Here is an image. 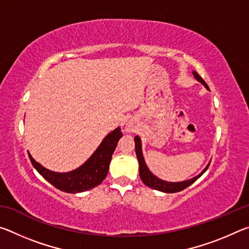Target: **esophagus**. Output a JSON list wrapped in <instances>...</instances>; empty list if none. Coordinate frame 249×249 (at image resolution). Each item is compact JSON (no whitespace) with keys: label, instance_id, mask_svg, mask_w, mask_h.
<instances>
[{"label":"esophagus","instance_id":"1","mask_svg":"<svg viewBox=\"0 0 249 249\" xmlns=\"http://www.w3.org/2000/svg\"><path fill=\"white\" fill-rule=\"evenodd\" d=\"M127 130H129V129H127Z\"/></svg>","mask_w":249,"mask_h":249}]
</instances>
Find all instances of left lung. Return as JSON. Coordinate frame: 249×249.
<instances>
[{"label": "left lung", "mask_w": 249, "mask_h": 249, "mask_svg": "<svg viewBox=\"0 0 249 249\" xmlns=\"http://www.w3.org/2000/svg\"><path fill=\"white\" fill-rule=\"evenodd\" d=\"M193 74H195V77H196L197 81H200L206 88V89H209L208 84H206L204 80L201 78V75H199V73L196 72V71H193ZM134 141H135V151H136L138 163H140V177H141V179H142V182H144L147 185V187L153 188V189H155V190L167 192V193H175V192L182 191V190H184L185 188H188L189 185H191L196 180L199 179L210 166V163H209V165L206 166L205 169L202 171L199 176H196V177H195V178H192L190 180L182 181V182H167V181L158 179L157 177L151 174L148 168H147L144 157H142V154L141 138L138 136H135Z\"/></svg>", "instance_id": "obj_1"}]
</instances>
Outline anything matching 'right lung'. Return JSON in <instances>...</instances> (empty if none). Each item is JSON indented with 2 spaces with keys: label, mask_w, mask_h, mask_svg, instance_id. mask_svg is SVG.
I'll return each instance as SVG.
<instances>
[{
  "label": "right lung",
  "mask_w": 249,
  "mask_h": 249,
  "mask_svg": "<svg viewBox=\"0 0 249 249\" xmlns=\"http://www.w3.org/2000/svg\"><path fill=\"white\" fill-rule=\"evenodd\" d=\"M122 136L123 134H122L120 127L113 130L104 138L99 148L95 150V153L91 156L89 160H87L78 169L66 172V174H58V172L46 169L38 162H36L31 155L28 154V156L34 168L53 187H56L60 191L68 193L83 192L96 187L105 179L112 155Z\"/></svg>",
  "instance_id": "right-lung-1"
}]
</instances>
